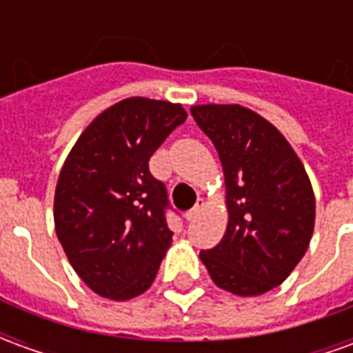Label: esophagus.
Returning a JSON list of instances; mask_svg holds the SVG:
<instances>
[{
	"mask_svg": "<svg viewBox=\"0 0 353 353\" xmlns=\"http://www.w3.org/2000/svg\"><path fill=\"white\" fill-rule=\"evenodd\" d=\"M204 204H206V202H204L202 199H199V202L194 204V208H192V210H189V212L185 214V219H187V221H194V219L199 217L200 212L204 210Z\"/></svg>",
	"mask_w": 353,
	"mask_h": 353,
	"instance_id": "esophagus-1",
	"label": "esophagus"
}]
</instances>
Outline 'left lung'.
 Wrapping results in <instances>:
<instances>
[{"label":"left lung","instance_id":"left-lung-1","mask_svg":"<svg viewBox=\"0 0 353 353\" xmlns=\"http://www.w3.org/2000/svg\"><path fill=\"white\" fill-rule=\"evenodd\" d=\"M191 115L217 149L229 214L223 240L200 261L217 288L263 295L285 281L310 245V177L285 136L253 109L202 103Z\"/></svg>","mask_w":353,"mask_h":353}]
</instances>
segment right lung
Instances as JSON below:
<instances>
[{
  "mask_svg": "<svg viewBox=\"0 0 353 353\" xmlns=\"http://www.w3.org/2000/svg\"><path fill=\"white\" fill-rule=\"evenodd\" d=\"M181 103L126 98L103 109L75 141L58 176L54 229L65 257L96 295L145 293L172 245L166 189L149 159L176 126Z\"/></svg>",
  "mask_w": 353,
  "mask_h": 353,
  "instance_id": "obj_1",
  "label": "right lung"
}]
</instances>
